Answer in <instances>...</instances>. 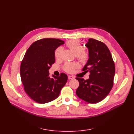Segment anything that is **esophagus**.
Returning <instances> with one entry per match:
<instances>
[{
  "instance_id": "34e87169",
  "label": "esophagus",
  "mask_w": 134,
  "mask_h": 134,
  "mask_svg": "<svg viewBox=\"0 0 134 134\" xmlns=\"http://www.w3.org/2000/svg\"><path fill=\"white\" fill-rule=\"evenodd\" d=\"M68 78L69 80H71V79H74V77L73 76L71 75H68Z\"/></svg>"
}]
</instances>
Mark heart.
<instances>
[{
  "label": "heart",
  "instance_id": "heart-1",
  "mask_svg": "<svg viewBox=\"0 0 134 134\" xmlns=\"http://www.w3.org/2000/svg\"><path fill=\"white\" fill-rule=\"evenodd\" d=\"M66 44L76 55L77 59L80 62L85 63L88 60L90 56L89 53L86 51H83L82 46L79 40H70L67 42ZM62 51L63 48L62 47H59L56 49L55 51V57L56 59H59L61 58ZM77 67L78 65L75 63L67 62L63 66V69L68 73H72Z\"/></svg>",
  "mask_w": 134,
  "mask_h": 134
}]
</instances>
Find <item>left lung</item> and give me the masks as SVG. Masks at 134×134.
<instances>
[{"mask_svg": "<svg viewBox=\"0 0 134 134\" xmlns=\"http://www.w3.org/2000/svg\"><path fill=\"white\" fill-rule=\"evenodd\" d=\"M86 46L90 56L82 71L90 72L89 79L76 78L79 82L76 94L86 102L97 103L103 100L113 87L115 63L109 48L103 42L89 38Z\"/></svg>", "mask_w": 134, "mask_h": 134, "instance_id": "1", "label": "left lung"}]
</instances>
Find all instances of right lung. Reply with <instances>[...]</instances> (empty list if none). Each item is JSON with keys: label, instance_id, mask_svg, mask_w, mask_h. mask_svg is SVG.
I'll return each instance as SVG.
<instances>
[{"label": "right lung", "instance_id": "obj_1", "mask_svg": "<svg viewBox=\"0 0 134 134\" xmlns=\"http://www.w3.org/2000/svg\"><path fill=\"white\" fill-rule=\"evenodd\" d=\"M65 42L57 38H43L34 42L26 51L20 67L21 81L26 94L37 103L54 100L67 81L65 73L49 76L48 70L55 62V51Z\"/></svg>", "mask_w": 134, "mask_h": 134}]
</instances>
